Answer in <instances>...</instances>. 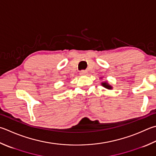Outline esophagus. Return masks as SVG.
Segmentation results:
<instances>
[{
  "instance_id": "obj_1",
  "label": "esophagus",
  "mask_w": 156,
  "mask_h": 156,
  "mask_svg": "<svg viewBox=\"0 0 156 156\" xmlns=\"http://www.w3.org/2000/svg\"><path fill=\"white\" fill-rule=\"evenodd\" d=\"M87 74V70H81V71H80V75H86Z\"/></svg>"
}]
</instances>
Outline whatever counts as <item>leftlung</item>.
Returning <instances> with one entry per match:
<instances>
[{"mask_svg":"<svg viewBox=\"0 0 156 156\" xmlns=\"http://www.w3.org/2000/svg\"><path fill=\"white\" fill-rule=\"evenodd\" d=\"M101 85L102 86H103L104 87L107 88V89H108V90H112V86H111L109 84H108L107 81L105 82H102V83H101Z\"/></svg>","mask_w":156,"mask_h":156,"instance_id":"8db88e82","label":"left lung"}]
</instances>
